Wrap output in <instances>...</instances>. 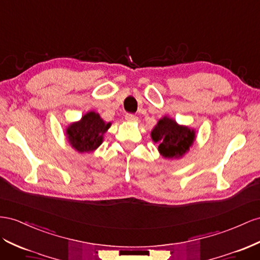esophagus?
Wrapping results in <instances>:
<instances>
[{"label":"esophagus","mask_w":260,"mask_h":260,"mask_svg":"<svg viewBox=\"0 0 260 260\" xmlns=\"http://www.w3.org/2000/svg\"><path fill=\"white\" fill-rule=\"evenodd\" d=\"M125 120L127 121H131V122H133V121H137L138 120V117L136 116V115H133V114H125Z\"/></svg>","instance_id":"esophagus-1"}]
</instances>
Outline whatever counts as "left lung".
<instances>
[{
	"mask_svg": "<svg viewBox=\"0 0 260 260\" xmlns=\"http://www.w3.org/2000/svg\"><path fill=\"white\" fill-rule=\"evenodd\" d=\"M154 142H158L160 155L166 158L181 157L193 143L194 131L164 117L151 132Z\"/></svg>",
	"mask_w": 260,
	"mask_h": 260,
	"instance_id": "obj_1",
	"label": "left lung"
}]
</instances>
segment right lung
I'll use <instances>...</instances> for the list:
<instances>
[{"instance_id":"right-lung-1","label":"right lung","mask_w":260,"mask_h":260,"mask_svg":"<svg viewBox=\"0 0 260 260\" xmlns=\"http://www.w3.org/2000/svg\"><path fill=\"white\" fill-rule=\"evenodd\" d=\"M110 127L100 115L90 111L83 116L79 122L72 123L67 129L70 144L80 153L92 152L103 142V135Z\"/></svg>"}]
</instances>
